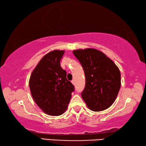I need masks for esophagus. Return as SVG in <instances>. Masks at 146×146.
I'll return each mask as SVG.
<instances>
[{"label":"esophagus","mask_w":146,"mask_h":146,"mask_svg":"<svg viewBox=\"0 0 146 146\" xmlns=\"http://www.w3.org/2000/svg\"><path fill=\"white\" fill-rule=\"evenodd\" d=\"M71 82H72L73 84H75V80H73L72 81H71Z\"/></svg>","instance_id":"obj_1"}]
</instances>
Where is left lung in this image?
Masks as SVG:
<instances>
[{"instance_id":"1","label":"left lung","mask_w":146,"mask_h":146,"mask_svg":"<svg viewBox=\"0 0 146 146\" xmlns=\"http://www.w3.org/2000/svg\"><path fill=\"white\" fill-rule=\"evenodd\" d=\"M84 71L85 88L81 96L94 111L110 108L120 88V73L115 64L105 54L95 49L73 51Z\"/></svg>"}]
</instances>
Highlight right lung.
<instances>
[{"instance_id": "1", "label": "right lung", "mask_w": 146, "mask_h": 146, "mask_svg": "<svg viewBox=\"0 0 146 146\" xmlns=\"http://www.w3.org/2000/svg\"><path fill=\"white\" fill-rule=\"evenodd\" d=\"M64 51L55 50L44 56L32 72L29 86L33 98L46 114L58 116L66 110L75 87L60 66Z\"/></svg>"}]
</instances>
